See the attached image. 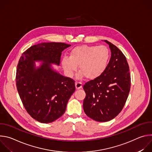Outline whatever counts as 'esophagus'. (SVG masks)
I'll return each instance as SVG.
<instances>
[{
  "label": "esophagus",
  "mask_w": 152,
  "mask_h": 152,
  "mask_svg": "<svg viewBox=\"0 0 152 152\" xmlns=\"http://www.w3.org/2000/svg\"><path fill=\"white\" fill-rule=\"evenodd\" d=\"M75 86H76V88L78 90V89H80L82 87V83L81 82H76Z\"/></svg>",
  "instance_id": "obj_1"
}]
</instances>
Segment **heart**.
Instances as JSON below:
<instances>
[{
  "instance_id": "1",
  "label": "heart",
  "mask_w": 152,
  "mask_h": 152,
  "mask_svg": "<svg viewBox=\"0 0 152 152\" xmlns=\"http://www.w3.org/2000/svg\"><path fill=\"white\" fill-rule=\"evenodd\" d=\"M110 58V51L106 46H79L72 49L69 58H63L62 66L67 75L72 76L79 65L78 77L93 79L104 71Z\"/></svg>"
}]
</instances>
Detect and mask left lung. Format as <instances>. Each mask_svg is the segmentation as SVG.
<instances>
[{"mask_svg": "<svg viewBox=\"0 0 152 152\" xmlns=\"http://www.w3.org/2000/svg\"><path fill=\"white\" fill-rule=\"evenodd\" d=\"M110 46L111 57L97 77L86 82L83 88L86 97L83 103L86 115L93 120L108 121L121 111L131 89V75L126 56L115 45Z\"/></svg>", "mask_w": 152, "mask_h": 152, "instance_id": "8db88e82", "label": "left lung"}]
</instances>
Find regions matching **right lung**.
<instances>
[{"mask_svg":"<svg viewBox=\"0 0 152 152\" xmlns=\"http://www.w3.org/2000/svg\"><path fill=\"white\" fill-rule=\"evenodd\" d=\"M69 46L64 42L40 43L25 51L18 61L15 76L18 94L27 113L40 123H51L61 117L76 90L73 79L50 67L51 63L59 65L62 52ZM34 60L44 63L35 69Z\"/></svg>","mask_w":152,"mask_h":152,"instance_id":"obj_1","label":"right lung"}]
</instances>
